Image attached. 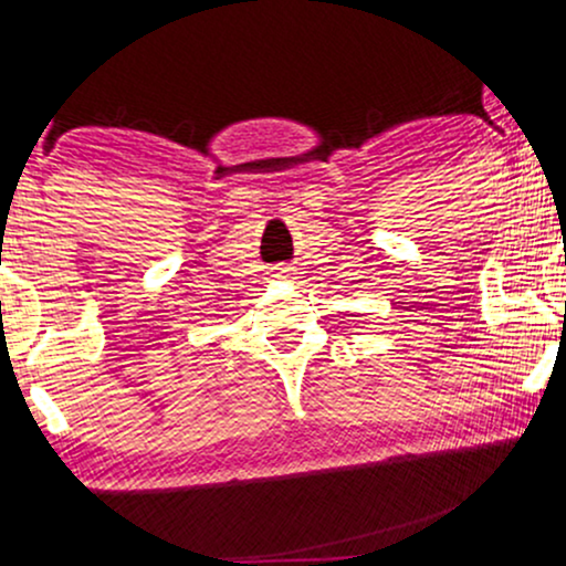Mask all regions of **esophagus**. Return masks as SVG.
Instances as JSON below:
<instances>
[{
	"instance_id": "34e87169",
	"label": "esophagus",
	"mask_w": 566,
	"mask_h": 566,
	"mask_svg": "<svg viewBox=\"0 0 566 566\" xmlns=\"http://www.w3.org/2000/svg\"><path fill=\"white\" fill-rule=\"evenodd\" d=\"M290 269H276V276H287Z\"/></svg>"
}]
</instances>
